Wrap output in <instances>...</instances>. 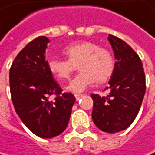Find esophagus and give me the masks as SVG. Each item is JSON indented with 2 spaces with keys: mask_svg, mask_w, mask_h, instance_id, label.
Wrapping results in <instances>:
<instances>
[{
  "mask_svg": "<svg viewBox=\"0 0 155 155\" xmlns=\"http://www.w3.org/2000/svg\"><path fill=\"white\" fill-rule=\"evenodd\" d=\"M74 96L76 98V100H79L81 97H83V94H74Z\"/></svg>",
  "mask_w": 155,
  "mask_h": 155,
  "instance_id": "obj_1",
  "label": "esophagus"
}]
</instances>
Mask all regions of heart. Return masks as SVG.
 Wrapping results in <instances>:
<instances>
[{
    "mask_svg": "<svg viewBox=\"0 0 155 155\" xmlns=\"http://www.w3.org/2000/svg\"><path fill=\"white\" fill-rule=\"evenodd\" d=\"M67 60L58 58L48 61L49 71L61 81L66 80L78 64L81 71L67 85L66 90L80 94L94 84L107 81L114 71V61L110 52L91 41H78L63 48Z\"/></svg>",
    "mask_w": 155,
    "mask_h": 155,
    "instance_id": "1",
    "label": "heart"
}]
</instances>
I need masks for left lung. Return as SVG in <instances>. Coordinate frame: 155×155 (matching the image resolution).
I'll return each instance as SVG.
<instances>
[{
	"mask_svg": "<svg viewBox=\"0 0 155 155\" xmlns=\"http://www.w3.org/2000/svg\"><path fill=\"white\" fill-rule=\"evenodd\" d=\"M115 56V66L108 82L107 96L91 94L92 117L96 127L107 133L129 128L137 117L145 94V75L136 52L122 39L107 38Z\"/></svg>",
	"mask_w": 155,
	"mask_h": 155,
	"instance_id": "8db88e82",
	"label": "left lung"
}]
</instances>
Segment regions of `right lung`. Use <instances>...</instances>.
I'll return each instance as SVG.
<instances>
[{
    "label": "right lung",
    "instance_id": "right-lung-1",
    "mask_svg": "<svg viewBox=\"0 0 155 155\" xmlns=\"http://www.w3.org/2000/svg\"><path fill=\"white\" fill-rule=\"evenodd\" d=\"M49 39L38 37L16 56L10 69V91L15 112L35 135L50 139L62 133L69 123L75 97L62 94L48 68ZM56 94L50 101L49 95Z\"/></svg>",
    "mask_w": 155,
    "mask_h": 155
}]
</instances>
